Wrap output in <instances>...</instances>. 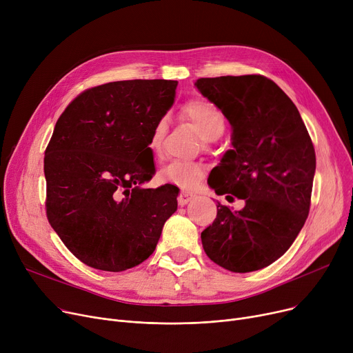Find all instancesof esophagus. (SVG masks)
I'll use <instances>...</instances> for the list:
<instances>
[{"label": "esophagus", "instance_id": "1", "mask_svg": "<svg viewBox=\"0 0 353 353\" xmlns=\"http://www.w3.org/2000/svg\"><path fill=\"white\" fill-rule=\"evenodd\" d=\"M196 196L193 194V193H190V192H180V194H179V199H177V201H179V205L180 206H186L189 201H192L193 199H194Z\"/></svg>", "mask_w": 353, "mask_h": 353}]
</instances>
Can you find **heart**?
Listing matches in <instances>:
<instances>
[{"label":"heart","mask_w":353,"mask_h":353,"mask_svg":"<svg viewBox=\"0 0 353 353\" xmlns=\"http://www.w3.org/2000/svg\"><path fill=\"white\" fill-rule=\"evenodd\" d=\"M181 117L192 123L199 130L203 140L206 141L220 139L226 130L223 113L214 104L203 99H193L184 104L181 108ZM167 130H169V121L165 117L159 119L152 130L150 139H148V148L156 157L161 156ZM205 173V167L200 163L172 160L159 170V179L165 184H173L180 189L190 190L201 181Z\"/></svg>","instance_id":"obj_1"}]
</instances>
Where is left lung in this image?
I'll list each match as a JSON object with an SVG mask.
<instances>
[{"label":"left lung","instance_id":"1","mask_svg":"<svg viewBox=\"0 0 353 353\" xmlns=\"http://www.w3.org/2000/svg\"><path fill=\"white\" fill-rule=\"evenodd\" d=\"M194 85L233 130V150L210 172L209 186L245 200L239 212L219 203L201 232L203 249L230 272L263 269L285 254L307 219L316 169L310 136L293 101L268 77L199 79Z\"/></svg>","mask_w":353,"mask_h":353}]
</instances>
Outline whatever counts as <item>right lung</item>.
Returning <instances> with one entry per match:
<instances>
[{
	"label": "right lung",
	"instance_id": "obj_1",
	"mask_svg": "<svg viewBox=\"0 0 353 353\" xmlns=\"http://www.w3.org/2000/svg\"><path fill=\"white\" fill-rule=\"evenodd\" d=\"M177 81L127 80L74 99L46 148L47 219L90 268L123 272L144 262L177 210L179 189H144L156 173L148 139ZM145 158L147 163H141Z\"/></svg>",
	"mask_w": 353,
	"mask_h": 353
}]
</instances>
